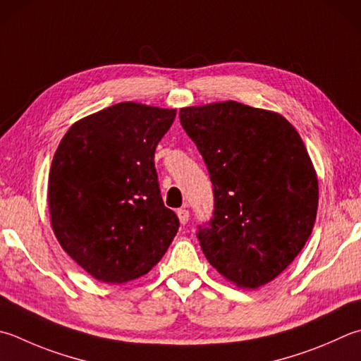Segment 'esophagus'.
<instances>
[{
    "label": "esophagus",
    "mask_w": 361,
    "mask_h": 361,
    "mask_svg": "<svg viewBox=\"0 0 361 361\" xmlns=\"http://www.w3.org/2000/svg\"><path fill=\"white\" fill-rule=\"evenodd\" d=\"M178 216H179L180 224H187L188 219H190V212H188L187 209H179L178 210Z\"/></svg>",
    "instance_id": "34e87169"
}]
</instances>
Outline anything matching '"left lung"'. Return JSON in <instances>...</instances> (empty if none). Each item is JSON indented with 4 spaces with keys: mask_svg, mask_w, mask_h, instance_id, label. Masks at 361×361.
Listing matches in <instances>:
<instances>
[{
    "mask_svg": "<svg viewBox=\"0 0 361 361\" xmlns=\"http://www.w3.org/2000/svg\"><path fill=\"white\" fill-rule=\"evenodd\" d=\"M179 118L214 185V216L198 231L202 253L235 286H264L314 228L319 183L300 135L281 114L234 100L180 108Z\"/></svg>",
    "mask_w": 361,
    "mask_h": 361,
    "instance_id": "obj_1",
    "label": "left lung"
}]
</instances>
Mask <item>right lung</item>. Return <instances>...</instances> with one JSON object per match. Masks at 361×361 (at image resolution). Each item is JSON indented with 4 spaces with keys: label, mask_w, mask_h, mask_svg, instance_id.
<instances>
[{
    "label": "right lung",
    "mask_w": 361,
    "mask_h": 361,
    "mask_svg": "<svg viewBox=\"0 0 361 361\" xmlns=\"http://www.w3.org/2000/svg\"><path fill=\"white\" fill-rule=\"evenodd\" d=\"M176 110L121 102L75 122L49 174L53 233L81 269L108 284L146 275L178 234L154 154Z\"/></svg>",
    "instance_id": "1"
}]
</instances>
